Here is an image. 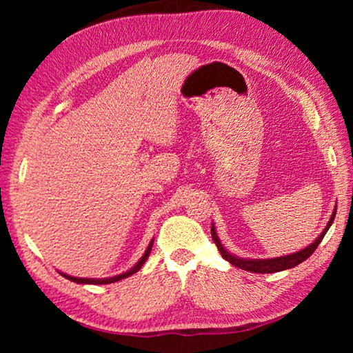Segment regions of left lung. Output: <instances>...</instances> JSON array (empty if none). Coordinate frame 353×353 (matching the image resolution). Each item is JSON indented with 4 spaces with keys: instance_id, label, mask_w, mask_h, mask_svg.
<instances>
[{
    "instance_id": "obj_1",
    "label": "left lung",
    "mask_w": 353,
    "mask_h": 353,
    "mask_svg": "<svg viewBox=\"0 0 353 353\" xmlns=\"http://www.w3.org/2000/svg\"><path fill=\"white\" fill-rule=\"evenodd\" d=\"M334 214H336V208H334V212L332 214L330 221H328L327 227L324 229V232L316 238L314 243L310 244L308 248L299 250L296 254H290V255H285V256H277V259H270V260H246V259H238V256L232 255L227 252V250L223 248V244L219 243L218 236H216V232H214V227L212 225V238L213 241L216 243V246L219 249L221 255H223V259H225L232 265L240 268V270L244 271H250V272H259V274H270V272H279V271H285V270H290V268H294L297 266L299 263L305 261L310 255H312L316 248L319 246V243L322 241V238L327 234V230L330 229V225L334 219Z\"/></svg>"
}]
</instances>
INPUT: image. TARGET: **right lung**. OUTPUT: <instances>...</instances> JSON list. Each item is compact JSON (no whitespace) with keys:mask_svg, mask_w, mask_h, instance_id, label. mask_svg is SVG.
Masks as SVG:
<instances>
[{"mask_svg":"<svg viewBox=\"0 0 353 353\" xmlns=\"http://www.w3.org/2000/svg\"><path fill=\"white\" fill-rule=\"evenodd\" d=\"M152 243H154V240H152L151 243H149V246H148V249H146V252L143 254V256L140 259V261L137 263V265H135L134 268H130V270H129L128 272L119 274V276L110 277V279H79V277H71V276H67V274H62V276H63L65 279L71 280V282H74V283H88V285H107V283H115V282H118V280L126 279V277H129V276H132V274H135L137 271H140V268H141L143 265H145V261L148 260L149 252H151V249H152Z\"/></svg>","mask_w":353,"mask_h":353,"instance_id":"obj_1","label":"right lung"}]
</instances>
